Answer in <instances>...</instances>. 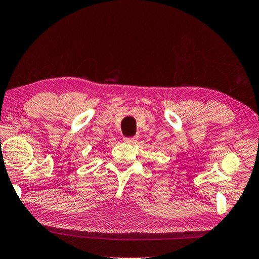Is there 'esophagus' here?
Listing matches in <instances>:
<instances>
[{"mask_svg":"<svg viewBox=\"0 0 259 259\" xmlns=\"http://www.w3.org/2000/svg\"><path fill=\"white\" fill-rule=\"evenodd\" d=\"M136 140V137H125L124 142L127 143V144H132V143H134Z\"/></svg>","mask_w":259,"mask_h":259,"instance_id":"esophagus-1","label":"esophagus"}]
</instances>
